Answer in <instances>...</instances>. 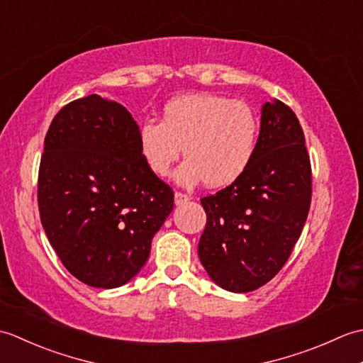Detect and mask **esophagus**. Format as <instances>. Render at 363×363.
Instances as JSON below:
<instances>
[{
    "instance_id": "34e87169",
    "label": "esophagus",
    "mask_w": 363,
    "mask_h": 363,
    "mask_svg": "<svg viewBox=\"0 0 363 363\" xmlns=\"http://www.w3.org/2000/svg\"><path fill=\"white\" fill-rule=\"evenodd\" d=\"M187 201H190V196L189 195L181 194V191H176V194H174V203H176V206L184 204V203H187Z\"/></svg>"
}]
</instances>
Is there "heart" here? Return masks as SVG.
Returning a JSON list of instances; mask_svg holds the SVG:
<instances>
[{"instance_id": "obj_1", "label": "heart", "mask_w": 363, "mask_h": 363, "mask_svg": "<svg viewBox=\"0 0 363 363\" xmlns=\"http://www.w3.org/2000/svg\"><path fill=\"white\" fill-rule=\"evenodd\" d=\"M259 120L248 104L226 96L195 94L167 103L162 121L138 130L140 152L154 174L164 177L186 146L189 157L174 179L184 187L206 181L225 187L238 179L257 150Z\"/></svg>"}]
</instances>
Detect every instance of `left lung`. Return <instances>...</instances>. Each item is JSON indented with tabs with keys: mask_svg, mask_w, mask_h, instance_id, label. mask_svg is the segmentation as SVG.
Here are the masks:
<instances>
[{
	"mask_svg": "<svg viewBox=\"0 0 363 363\" xmlns=\"http://www.w3.org/2000/svg\"><path fill=\"white\" fill-rule=\"evenodd\" d=\"M312 199L304 133L289 106H262L257 150L230 186L201 199L207 215L198 256L211 279L252 291L279 273L298 242Z\"/></svg>",
	"mask_w": 363,
	"mask_h": 363,
	"instance_id": "8db88e82",
	"label": "left lung"
}]
</instances>
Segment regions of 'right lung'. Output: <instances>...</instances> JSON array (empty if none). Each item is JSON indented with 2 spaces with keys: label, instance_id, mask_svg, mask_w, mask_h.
I'll return each mask as SVG.
<instances>
[{
  "label": "right lung",
  "instance_id": "1",
  "mask_svg": "<svg viewBox=\"0 0 363 363\" xmlns=\"http://www.w3.org/2000/svg\"><path fill=\"white\" fill-rule=\"evenodd\" d=\"M138 130L125 106L89 95L62 107L45 137L42 226L64 267L90 287H121L140 273L173 211V190L145 162Z\"/></svg>",
  "mask_w": 363,
  "mask_h": 363
}]
</instances>
